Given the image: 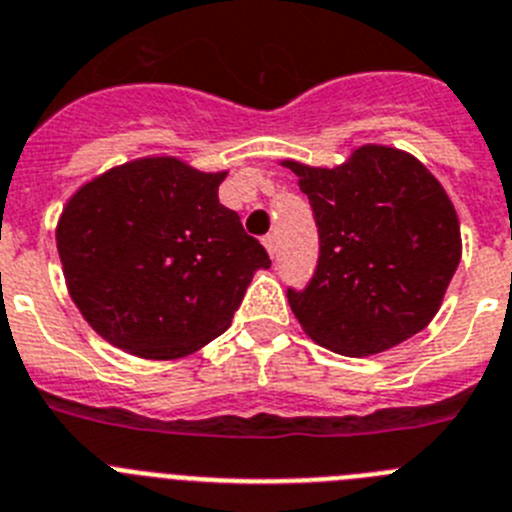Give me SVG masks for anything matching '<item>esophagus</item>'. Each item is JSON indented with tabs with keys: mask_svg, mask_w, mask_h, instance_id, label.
<instances>
[{
	"mask_svg": "<svg viewBox=\"0 0 512 512\" xmlns=\"http://www.w3.org/2000/svg\"><path fill=\"white\" fill-rule=\"evenodd\" d=\"M262 245H265L267 255H270V257L278 255V237H275V234H267V237L262 239Z\"/></svg>",
	"mask_w": 512,
	"mask_h": 512,
	"instance_id": "esophagus-1",
	"label": "esophagus"
}]
</instances>
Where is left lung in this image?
<instances>
[{"label":"left lung","mask_w":512,"mask_h":512,"mask_svg":"<svg viewBox=\"0 0 512 512\" xmlns=\"http://www.w3.org/2000/svg\"><path fill=\"white\" fill-rule=\"evenodd\" d=\"M283 165L311 201L321 239L308 288L288 290L301 329L347 357L426 329L462 260L459 216L439 178L390 145L354 147L334 168Z\"/></svg>","instance_id":"left-lung-1"}]
</instances>
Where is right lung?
I'll list each match as a JSON object with an SVG mask.
<instances>
[{
  "mask_svg": "<svg viewBox=\"0 0 512 512\" xmlns=\"http://www.w3.org/2000/svg\"><path fill=\"white\" fill-rule=\"evenodd\" d=\"M224 178L147 155L68 199L55 245L68 296L101 339L142 359H181L229 329L270 257L219 204Z\"/></svg>",
  "mask_w": 512,
  "mask_h": 512,
  "instance_id": "add662e5",
  "label": "right lung"
}]
</instances>
